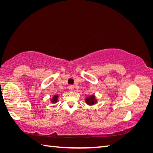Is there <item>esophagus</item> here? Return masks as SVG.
I'll use <instances>...</instances> for the list:
<instances>
[{
  "mask_svg": "<svg viewBox=\"0 0 153 153\" xmlns=\"http://www.w3.org/2000/svg\"><path fill=\"white\" fill-rule=\"evenodd\" d=\"M68 89L70 91H73V89H74V87L73 85H69L68 87Z\"/></svg>",
  "mask_w": 153,
  "mask_h": 153,
  "instance_id": "esophagus-1",
  "label": "esophagus"
}]
</instances>
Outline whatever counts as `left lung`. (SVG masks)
Returning <instances> with one entry per match:
<instances>
[{"label":"left lung","mask_w":153,"mask_h":153,"mask_svg":"<svg viewBox=\"0 0 153 153\" xmlns=\"http://www.w3.org/2000/svg\"><path fill=\"white\" fill-rule=\"evenodd\" d=\"M85 101L88 105L92 106V105H94L98 103V100L96 99V96L94 94H92L89 96H87L85 98Z\"/></svg>","instance_id":"8db88e82"}]
</instances>
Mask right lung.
<instances>
[{"mask_svg": "<svg viewBox=\"0 0 153 153\" xmlns=\"http://www.w3.org/2000/svg\"><path fill=\"white\" fill-rule=\"evenodd\" d=\"M59 96L58 94H55L53 95V98L50 99V102L52 103H56L58 101V99H59Z\"/></svg>", "mask_w": 153, "mask_h": 153, "instance_id": "1", "label": "right lung"}]
</instances>
